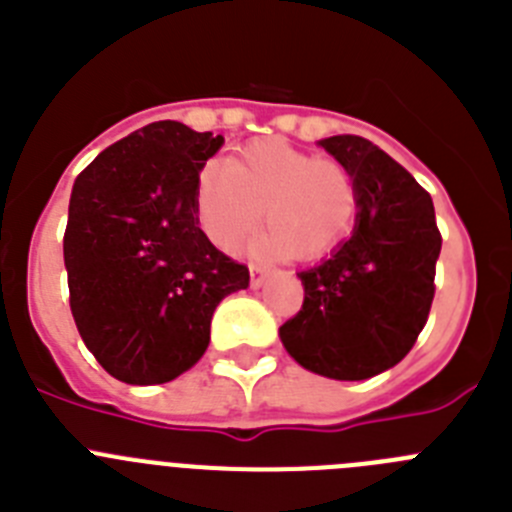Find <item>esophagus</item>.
<instances>
[{
  "label": "esophagus",
  "instance_id": "esophagus-1",
  "mask_svg": "<svg viewBox=\"0 0 512 512\" xmlns=\"http://www.w3.org/2000/svg\"><path fill=\"white\" fill-rule=\"evenodd\" d=\"M266 274H269V271H266V266L251 264V287H253V289H259L261 284H264Z\"/></svg>",
  "mask_w": 512,
  "mask_h": 512
}]
</instances>
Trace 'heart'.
Here are the masks:
<instances>
[{
    "label": "heart",
    "instance_id": "obj_1",
    "mask_svg": "<svg viewBox=\"0 0 512 512\" xmlns=\"http://www.w3.org/2000/svg\"><path fill=\"white\" fill-rule=\"evenodd\" d=\"M194 200L205 233L225 251L241 246L264 215L269 230L253 251L300 261L333 251L359 212V189L346 166L279 138L256 140L235 161H210Z\"/></svg>",
    "mask_w": 512,
    "mask_h": 512
}]
</instances>
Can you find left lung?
<instances>
[{
  "instance_id": "8db88e82",
  "label": "left lung",
  "mask_w": 512,
  "mask_h": 512,
  "mask_svg": "<svg viewBox=\"0 0 512 512\" xmlns=\"http://www.w3.org/2000/svg\"><path fill=\"white\" fill-rule=\"evenodd\" d=\"M320 146L359 189L354 233L297 277L305 302L279 328L287 354L328 379L359 382L400 364L418 341L433 292L441 233L431 194L359 135Z\"/></svg>"
}]
</instances>
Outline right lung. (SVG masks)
Returning a JSON list of instances; mask_svg holds the SVG:
<instances>
[{
    "mask_svg": "<svg viewBox=\"0 0 512 512\" xmlns=\"http://www.w3.org/2000/svg\"><path fill=\"white\" fill-rule=\"evenodd\" d=\"M223 135L158 120L104 148L76 176L63 235L71 315L81 341L125 384H164L210 343L220 300L248 266L200 228L197 179Z\"/></svg>",
    "mask_w": 512,
    "mask_h": 512,
    "instance_id": "right-lung-1",
    "label": "right lung"
}]
</instances>
